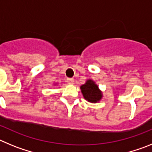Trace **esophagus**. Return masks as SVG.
<instances>
[{
  "label": "esophagus",
  "mask_w": 152,
  "mask_h": 152,
  "mask_svg": "<svg viewBox=\"0 0 152 152\" xmlns=\"http://www.w3.org/2000/svg\"><path fill=\"white\" fill-rule=\"evenodd\" d=\"M67 82L69 84H74L75 83V79L74 78H68L67 79Z\"/></svg>",
  "instance_id": "esophagus-1"
}]
</instances>
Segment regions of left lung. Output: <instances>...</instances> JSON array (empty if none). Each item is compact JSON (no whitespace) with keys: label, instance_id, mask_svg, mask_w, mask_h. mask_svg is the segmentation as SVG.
<instances>
[{"label":"left lung","instance_id":"obj_1","mask_svg":"<svg viewBox=\"0 0 152 152\" xmlns=\"http://www.w3.org/2000/svg\"><path fill=\"white\" fill-rule=\"evenodd\" d=\"M80 91L86 100L91 103H96L101 100L103 93L97 84L91 79L86 80L85 84L80 86Z\"/></svg>","mask_w":152,"mask_h":152}]
</instances>
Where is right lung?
<instances>
[{
    "instance_id": "right-lung-1",
    "label": "right lung",
    "mask_w": 152,
    "mask_h": 152,
    "mask_svg": "<svg viewBox=\"0 0 152 152\" xmlns=\"http://www.w3.org/2000/svg\"><path fill=\"white\" fill-rule=\"evenodd\" d=\"M56 84H55V85H56Z\"/></svg>"
}]
</instances>
